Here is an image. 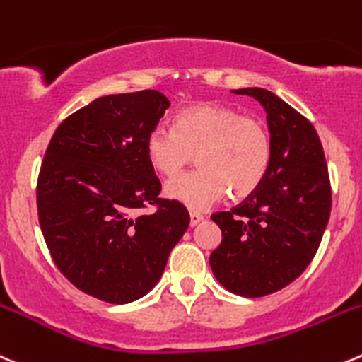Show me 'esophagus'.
Listing matches in <instances>:
<instances>
[{"label": "esophagus", "instance_id": "34e87169", "mask_svg": "<svg viewBox=\"0 0 362 362\" xmlns=\"http://www.w3.org/2000/svg\"><path fill=\"white\" fill-rule=\"evenodd\" d=\"M203 221V216L198 212H191V226H196V224H199Z\"/></svg>", "mask_w": 362, "mask_h": 362}]
</instances>
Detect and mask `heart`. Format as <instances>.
<instances>
[{"label":"heart","instance_id":"heart-1","mask_svg":"<svg viewBox=\"0 0 362 362\" xmlns=\"http://www.w3.org/2000/svg\"><path fill=\"white\" fill-rule=\"evenodd\" d=\"M150 168L175 177L194 160L199 170L173 178L164 194L191 210H205L230 192L255 194L269 173L272 139L267 125L216 103H196L177 111L171 131L153 129L145 139Z\"/></svg>","mask_w":362,"mask_h":362}]
</instances>
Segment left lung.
Here are the masks:
<instances>
[{
    "mask_svg": "<svg viewBox=\"0 0 362 362\" xmlns=\"http://www.w3.org/2000/svg\"><path fill=\"white\" fill-rule=\"evenodd\" d=\"M267 113L272 160L258 191L210 219L223 240L210 255L217 281L235 296L263 297L303 274L331 214V184L320 138L310 120L276 93L240 88Z\"/></svg>",
    "mask_w": 362,
    "mask_h": 362,
    "instance_id": "left-lung-1",
    "label": "left lung"
}]
</instances>
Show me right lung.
<instances>
[{
  "mask_svg": "<svg viewBox=\"0 0 362 362\" xmlns=\"http://www.w3.org/2000/svg\"><path fill=\"white\" fill-rule=\"evenodd\" d=\"M170 100L157 90L99 97L52 136L37 184L38 221L59 272L111 304L141 299L189 226L182 203L157 198L145 139ZM157 204L153 214L139 208Z\"/></svg>",
  "mask_w": 362,
  "mask_h": 362,
  "instance_id": "right-lung-1",
  "label": "right lung"
}]
</instances>
